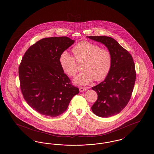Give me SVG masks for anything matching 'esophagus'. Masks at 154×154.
Instances as JSON below:
<instances>
[{
  "instance_id": "1",
  "label": "esophagus",
  "mask_w": 154,
  "mask_h": 154,
  "mask_svg": "<svg viewBox=\"0 0 154 154\" xmlns=\"http://www.w3.org/2000/svg\"><path fill=\"white\" fill-rule=\"evenodd\" d=\"M79 89H80V92H85V91H86V90H87V89H86V88H85V87H80Z\"/></svg>"
}]
</instances>
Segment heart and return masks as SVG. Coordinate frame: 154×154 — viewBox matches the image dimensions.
<instances>
[{
  "mask_svg": "<svg viewBox=\"0 0 154 154\" xmlns=\"http://www.w3.org/2000/svg\"><path fill=\"white\" fill-rule=\"evenodd\" d=\"M72 52L77 61H84L83 71L74 79L75 84L86 85L94 79L104 80L109 74L112 64V56L109 50L101 48L97 44L83 41L74 46ZM75 59L67 51L62 52L59 58L61 67L69 77H73L78 71Z\"/></svg>",
  "mask_w": 154,
  "mask_h": 154,
  "instance_id": "obj_1",
  "label": "heart"
}]
</instances>
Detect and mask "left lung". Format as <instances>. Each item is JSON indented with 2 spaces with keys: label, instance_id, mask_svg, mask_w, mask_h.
<instances>
[{
  "label": "left lung",
  "instance_id": "obj_1",
  "mask_svg": "<svg viewBox=\"0 0 154 154\" xmlns=\"http://www.w3.org/2000/svg\"><path fill=\"white\" fill-rule=\"evenodd\" d=\"M104 44L111 51L112 64L104 81L92 88L98 97L92 106L99 117H108L119 113L131 97L136 80L135 63L129 52L113 38L106 36H89Z\"/></svg>",
  "mask_w": 154,
  "mask_h": 154
}]
</instances>
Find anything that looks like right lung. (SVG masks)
<instances>
[{"mask_svg":"<svg viewBox=\"0 0 154 154\" xmlns=\"http://www.w3.org/2000/svg\"><path fill=\"white\" fill-rule=\"evenodd\" d=\"M74 42L67 37L43 38L31 46L22 59L20 89L27 103L40 114L52 117L61 115L79 93L59 62L62 53Z\"/></svg>","mask_w":154,"mask_h":154,"instance_id":"1","label":"right lung"}]
</instances>
